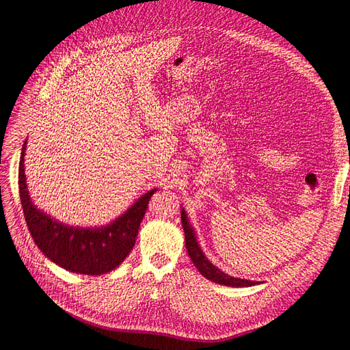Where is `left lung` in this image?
<instances>
[{
	"mask_svg": "<svg viewBox=\"0 0 350 350\" xmlns=\"http://www.w3.org/2000/svg\"><path fill=\"white\" fill-rule=\"evenodd\" d=\"M182 225H183V231H185L187 253L191 258V262H193V265L198 267L199 272L204 275L205 278H208L212 282H215V284L227 285V286H252V285L258 284V282H254V280H247V279H239V278L228 276L227 273H224L222 270H219L217 266H213L208 260L206 256L202 253L200 247L196 241L193 228H191L189 222H187V217L185 213V209H182Z\"/></svg>",
	"mask_w": 350,
	"mask_h": 350,
	"instance_id": "8db88e82",
	"label": "left lung"
}]
</instances>
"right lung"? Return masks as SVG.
<instances>
[{
  "instance_id": "obj_1",
  "label": "right lung",
  "mask_w": 350,
  "mask_h": 350,
  "mask_svg": "<svg viewBox=\"0 0 350 350\" xmlns=\"http://www.w3.org/2000/svg\"><path fill=\"white\" fill-rule=\"evenodd\" d=\"M26 144L25 141L18 165L20 199L29 231L42 253L74 273L103 275L118 267L133 249L148 202L157 189L145 193L120 218L105 228L68 227L56 222L31 204L23 164Z\"/></svg>"
}]
</instances>
